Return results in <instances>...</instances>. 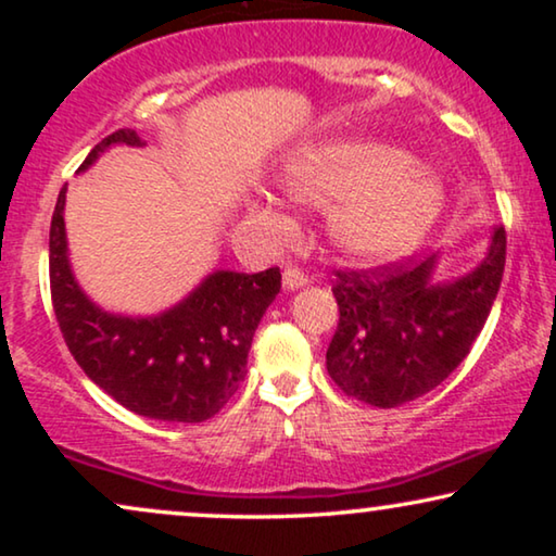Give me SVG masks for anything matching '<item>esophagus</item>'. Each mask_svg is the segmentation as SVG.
<instances>
[{
    "label": "esophagus",
    "instance_id": "obj_1",
    "mask_svg": "<svg viewBox=\"0 0 556 556\" xmlns=\"http://www.w3.org/2000/svg\"><path fill=\"white\" fill-rule=\"evenodd\" d=\"M308 278L306 273L299 270V268H286L283 270V288L286 291H299V288H306Z\"/></svg>",
    "mask_w": 556,
    "mask_h": 556
}]
</instances>
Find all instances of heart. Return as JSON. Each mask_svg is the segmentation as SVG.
<instances>
[{"label":"heart","instance_id":"heart-1","mask_svg":"<svg viewBox=\"0 0 556 556\" xmlns=\"http://www.w3.org/2000/svg\"><path fill=\"white\" fill-rule=\"evenodd\" d=\"M278 187L301 207L331 210L326 235L349 261H400L420 245L443 210V185L407 151L362 139L303 143L283 159ZM255 219L291 232L293 219L270 200H255Z\"/></svg>","mask_w":556,"mask_h":556}]
</instances>
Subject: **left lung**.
I'll list each match as a JSON object with an SVG mask.
<instances>
[{
  "mask_svg": "<svg viewBox=\"0 0 556 556\" xmlns=\"http://www.w3.org/2000/svg\"><path fill=\"white\" fill-rule=\"evenodd\" d=\"M506 232L493 227L476 268L438 273L440 253L405 268L337 273L339 326L326 369L349 397L397 407L435 390L481 333L504 278Z\"/></svg>",
  "mask_w": 556,
  "mask_h": 556,
  "instance_id": "left-lung-1",
  "label": "left lung"
}]
</instances>
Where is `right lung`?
Segmentation results:
<instances>
[{
  "mask_svg": "<svg viewBox=\"0 0 556 556\" xmlns=\"http://www.w3.org/2000/svg\"><path fill=\"white\" fill-rule=\"evenodd\" d=\"M113 147H147L134 131L111 134L86 156L88 172ZM60 189L50 225V288L75 362L131 413L162 422H202L227 405L245 379L261 318L280 291V270H212L174 306L149 316L98 306L75 278Z\"/></svg>",
  "mask_w": 556,
  "mask_h": 556,
  "instance_id": "1",
  "label": "right lung"
}]
</instances>
